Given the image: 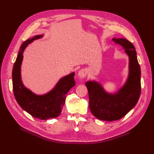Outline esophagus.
<instances>
[{
    "label": "esophagus",
    "mask_w": 154,
    "mask_h": 154,
    "mask_svg": "<svg viewBox=\"0 0 154 154\" xmlns=\"http://www.w3.org/2000/svg\"><path fill=\"white\" fill-rule=\"evenodd\" d=\"M78 75H79L81 78H84L87 75V72H86L85 69L79 70V73H78Z\"/></svg>",
    "instance_id": "obj_1"
}]
</instances>
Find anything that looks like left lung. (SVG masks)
Wrapping results in <instances>:
<instances>
[{
	"mask_svg": "<svg viewBox=\"0 0 154 154\" xmlns=\"http://www.w3.org/2000/svg\"><path fill=\"white\" fill-rule=\"evenodd\" d=\"M112 41L122 45L129 57V75L126 82L114 94L108 93L94 81L85 83L91 112L98 119L105 121L122 119L136 106L141 93V71L134 46L126 39L113 38Z\"/></svg>",
	"mask_w": 154,
	"mask_h": 154,
	"instance_id": "8db88e82",
	"label": "left lung"
}]
</instances>
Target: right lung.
<instances>
[{
  "label": "right lung",
  "instance_id": "obj_1",
  "mask_svg": "<svg viewBox=\"0 0 154 154\" xmlns=\"http://www.w3.org/2000/svg\"><path fill=\"white\" fill-rule=\"evenodd\" d=\"M43 35H37L22 43L12 69L13 92L17 103L23 110L34 118L40 120L54 119L60 115L65 104L66 94L75 85V73L66 75L58 81L50 92L43 95H38L25 87L21 79V65L23 52L28 44Z\"/></svg>",
  "mask_w": 154,
  "mask_h": 154
}]
</instances>
